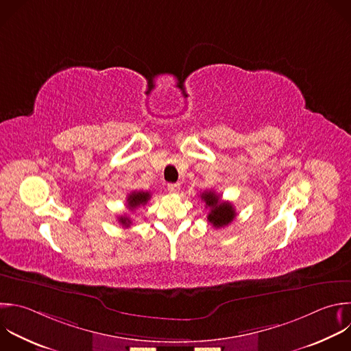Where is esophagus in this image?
I'll list each match as a JSON object with an SVG mask.
<instances>
[{
    "instance_id": "34e87169",
    "label": "esophagus",
    "mask_w": 351,
    "mask_h": 351,
    "mask_svg": "<svg viewBox=\"0 0 351 351\" xmlns=\"http://www.w3.org/2000/svg\"><path fill=\"white\" fill-rule=\"evenodd\" d=\"M167 189H168L169 193L175 194V193H178V191L180 190V184H179V183H169V184L167 186Z\"/></svg>"
}]
</instances>
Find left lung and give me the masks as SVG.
<instances>
[{"label":"left lung","instance_id":"8db88e82","mask_svg":"<svg viewBox=\"0 0 351 351\" xmlns=\"http://www.w3.org/2000/svg\"><path fill=\"white\" fill-rule=\"evenodd\" d=\"M201 199L205 202L206 208H209L208 221L215 227L220 228L230 224L236 217V209L228 201H221L220 195L215 191H204L201 194Z\"/></svg>","mask_w":351,"mask_h":351}]
</instances>
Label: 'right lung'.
<instances>
[{
	"label": "right lung",
	"instance_id": "obj_1",
	"mask_svg": "<svg viewBox=\"0 0 351 351\" xmlns=\"http://www.w3.org/2000/svg\"><path fill=\"white\" fill-rule=\"evenodd\" d=\"M150 197L152 195L149 191H132L127 198V206L130 208V210H134L139 206H145L149 202ZM119 221L123 224V227H130L132 223V220L127 215L120 216Z\"/></svg>",
	"mask_w": 351,
	"mask_h": 351
}]
</instances>
